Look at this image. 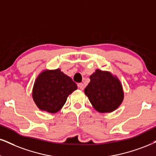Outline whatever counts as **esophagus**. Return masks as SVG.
<instances>
[{
	"label": "esophagus",
	"mask_w": 156,
	"mask_h": 156,
	"mask_svg": "<svg viewBox=\"0 0 156 156\" xmlns=\"http://www.w3.org/2000/svg\"><path fill=\"white\" fill-rule=\"evenodd\" d=\"M78 87L80 88V89L81 90H83L84 88V84H82V83H79L78 84Z\"/></svg>",
	"instance_id": "34e87169"
}]
</instances>
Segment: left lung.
I'll use <instances>...</instances> for the list:
<instances>
[{"label":"left lung","mask_w":156,"mask_h":156,"mask_svg":"<svg viewBox=\"0 0 156 156\" xmlns=\"http://www.w3.org/2000/svg\"><path fill=\"white\" fill-rule=\"evenodd\" d=\"M90 82L84 89L94 108L100 113H110L118 108L124 100L120 81L111 72L96 69L90 76Z\"/></svg>","instance_id":"obj_1"}]
</instances>
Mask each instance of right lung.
Returning <instances> with one entry per match:
<instances>
[{"label":"right lung","instance_id":"right-lung-1","mask_svg":"<svg viewBox=\"0 0 156 156\" xmlns=\"http://www.w3.org/2000/svg\"><path fill=\"white\" fill-rule=\"evenodd\" d=\"M77 86L59 69L45 70L34 82L32 98L40 110L55 113L61 110L67 98Z\"/></svg>","mask_w":156,"mask_h":156}]
</instances>
